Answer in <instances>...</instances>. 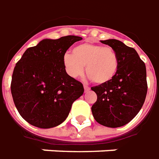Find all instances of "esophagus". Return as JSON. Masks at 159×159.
I'll use <instances>...</instances> for the list:
<instances>
[{
  "label": "esophagus",
  "instance_id": "34e87169",
  "mask_svg": "<svg viewBox=\"0 0 159 159\" xmlns=\"http://www.w3.org/2000/svg\"><path fill=\"white\" fill-rule=\"evenodd\" d=\"M84 89H85V92H87V91H89L90 90V87H89L88 85H84Z\"/></svg>",
  "mask_w": 159,
  "mask_h": 159
}]
</instances>
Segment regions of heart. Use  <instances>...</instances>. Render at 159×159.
Returning <instances> with one entry per match:
<instances>
[{
	"mask_svg": "<svg viewBox=\"0 0 159 159\" xmlns=\"http://www.w3.org/2000/svg\"><path fill=\"white\" fill-rule=\"evenodd\" d=\"M63 64L67 74L74 79L80 77L85 72L97 84L110 82L118 69V56L110 47H103L91 43L75 46L71 54H65Z\"/></svg>",
	"mask_w": 159,
	"mask_h": 159,
	"instance_id": "1",
	"label": "heart"
}]
</instances>
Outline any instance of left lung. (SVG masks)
I'll return each instance as SVG.
<instances>
[{"label":"left lung","instance_id":"8db88e82","mask_svg":"<svg viewBox=\"0 0 159 159\" xmlns=\"http://www.w3.org/2000/svg\"><path fill=\"white\" fill-rule=\"evenodd\" d=\"M110 46L118 56V69L108 83L92 90L98 99L92 105L93 117L108 128L122 127L139 113L147 92L146 65L134 48L116 39L101 41Z\"/></svg>","mask_w":159,"mask_h":159}]
</instances>
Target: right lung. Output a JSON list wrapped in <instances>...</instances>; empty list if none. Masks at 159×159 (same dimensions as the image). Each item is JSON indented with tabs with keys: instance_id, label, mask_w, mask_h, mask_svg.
<instances>
[{
	"instance_id": "obj_1",
	"label": "right lung",
	"mask_w": 159,
	"mask_h": 159,
	"mask_svg": "<svg viewBox=\"0 0 159 159\" xmlns=\"http://www.w3.org/2000/svg\"><path fill=\"white\" fill-rule=\"evenodd\" d=\"M81 39H43L26 49L16 63L11 82L13 102L32 126L50 128L62 123L73 103L84 93L83 85L67 74L63 64L66 51Z\"/></svg>"
}]
</instances>
